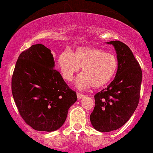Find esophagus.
I'll return each instance as SVG.
<instances>
[{
  "instance_id": "obj_1",
  "label": "esophagus",
  "mask_w": 153,
  "mask_h": 153,
  "mask_svg": "<svg viewBox=\"0 0 153 153\" xmlns=\"http://www.w3.org/2000/svg\"><path fill=\"white\" fill-rule=\"evenodd\" d=\"M76 96H77V98H78L79 100H80V99H82V98L84 97L85 95L79 93V92H77V93H76Z\"/></svg>"
}]
</instances>
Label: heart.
<instances>
[{
  "label": "heart",
  "instance_id": "heart-1",
  "mask_svg": "<svg viewBox=\"0 0 153 153\" xmlns=\"http://www.w3.org/2000/svg\"><path fill=\"white\" fill-rule=\"evenodd\" d=\"M57 65L62 76L68 82L73 81L75 74L82 68V74L77 78L76 86L85 89L108 85L117 74L118 60L115 55L100 48L79 47L74 54L69 51L61 53Z\"/></svg>",
  "mask_w": 153,
  "mask_h": 153
}]
</instances>
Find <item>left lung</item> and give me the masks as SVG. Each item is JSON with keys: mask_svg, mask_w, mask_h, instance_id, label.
Listing matches in <instances>:
<instances>
[{"mask_svg": "<svg viewBox=\"0 0 153 153\" xmlns=\"http://www.w3.org/2000/svg\"><path fill=\"white\" fill-rule=\"evenodd\" d=\"M117 53L118 69L114 80L94 95L95 106L90 115L93 127L102 132L116 130L129 120L140 99L142 71L126 45L111 41Z\"/></svg>", "mask_w": 153, "mask_h": 153, "instance_id": "obj_1", "label": "left lung"}]
</instances>
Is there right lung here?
I'll return each mask as SVG.
<instances>
[{
    "instance_id": "right-lung-1",
    "label": "right lung",
    "mask_w": 153,
    "mask_h": 153,
    "mask_svg": "<svg viewBox=\"0 0 153 153\" xmlns=\"http://www.w3.org/2000/svg\"><path fill=\"white\" fill-rule=\"evenodd\" d=\"M51 51L42 44L23 51L12 77V93L21 116L37 131H53L67 118L69 108L77 100L54 68Z\"/></svg>"
}]
</instances>
